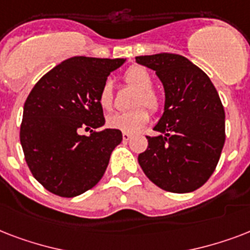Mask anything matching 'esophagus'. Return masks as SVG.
<instances>
[{"label":"esophagus","instance_id":"1","mask_svg":"<svg viewBox=\"0 0 250 250\" xmlns=\"http://www.w3.org/2000/svg\"><path fill=\"white\" fill-rule=\"evenodd\" d=\"M131 137H132V135H131V133H127V132L123 133V141H128Z\"/></svg>","mask_w":250,"mask_h":250}]
</instances>
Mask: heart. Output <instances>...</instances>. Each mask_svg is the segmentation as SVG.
<instances>
[{"instance_id":"heart-1","label":"heart","mask_w":250,"mask_h":250,"mask_svg":"<svg viewBox=\"0 0 250 250\" xmlns=\"http://www.w3.org/2000/svg\"><path fill=\"white\" fill-rule=\"evenodd\" d=\"M125 83L136 88L137 93L135 94L132 106H137L135 109L122 113L111 114L107 117L106 123L110 128L119 129L122 132L133 133L143 128L149 122L148 110L143 107L146 106L152 113H158L162 109V100L158 94L152 89L153 78L146 68L143 66H132L125 74ZM98 102L102 109L111 110L114 105L113 84L110 80H106L102 84L98 92Z\"/></svg>"}]
</instances>
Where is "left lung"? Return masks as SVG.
Here are the masks:
<instances>
[{"mask_svg":"<svg viewBox=\"0 0 250 250\" xmlns=\"http://www.w3.org/2000/svg\"><path fill=\"white\" fill-rule=\"evenodd\" d=\"M165 88V111L139 154L144 174L172 193L193 192L215 170L226 140L225 109L209 76L186 57L171 53L136 57Z\"/></svg>","mask_w":250,"mask_h":250,"instance_id":"1","label":"left lung"}]
</instances>
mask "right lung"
Here are the masks:
<instances>
[{
	"label": "right lung",
	"mask_w": 250,
	"mask_h": 250,
	"mask_svg": "<svg viewBox=\"0 0 250 250\" xmlns=\"http://www.w3.org/2000/svg\"><path fill=\"white\" fill-rule=\"evenodd\" d=\"M123 58L72 57L52 68L28 94L21 144L33 178L49 192L75 197L93 188L106 171L119 129L105 125L98 92ZM90 129L88 137L80 129Z\"/></svg>",
	"instance_id": "1"
}]
</instances>
